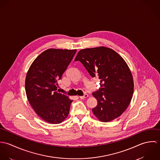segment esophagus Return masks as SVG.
Segmentation results:
<instances>
[{
  "mask_svg": "<svg viewBox=\"0 0 160 160\" xmlns=\"http://www.w3.org/2000/svg\"><path fill=\"white\" fill-rule=\"evenodd\" d=\"M88 94H87V93H85L83 96H80L79 97V98H81V99H84V98H87V97H88Z\"/></svg>",
  "mask_w": 160,
  "mask_h": 160,
  "instance_id": "obj_1",
  "label": "esophagus"
}]
</instances>
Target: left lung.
Returning a JSON list of instances; mask_svg holds the SVG:
<instances>
[{
    "mask_svg": "<svg viewBox=\"0 0 160 160\" xmlns=\"http://www.w3.org/2000/svg\"><path fill=\"white\" fill-rule=\"evenodd\" d=\"M74 60L100 80V88L92 93L97 100V107L92 108L94 115L103 122L119 117L129 106L134 92L132 73L123 58L113 50L100 47L81 50Z\"/></svg>",
    "mask_w": 160,
    "mask_h": 160,
    "instance_id": "1",
    "label": "left lung"
}]
</instances>
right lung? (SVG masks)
<instances>
[{
	"instance_id": "add662e5",
	"label": "right lung",
	"mask_w": 160,
	"mask_h": 160,
	"mask_svg": "<svg viewBox=\"0 0 160 160\" xmlns=\"http://www.w3.org/2000/svg\"><path fill=\"white\" fill-rule=\"evenodd\" d=\"M76 50L50 48L32 62L26 77L28 100L37 114L46 122L59 124L67 116L72 100L58 92V81L68 68Z\"/></svg>"
}]
</instances>
